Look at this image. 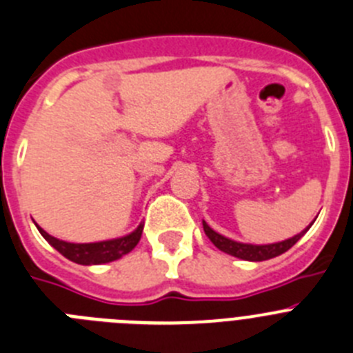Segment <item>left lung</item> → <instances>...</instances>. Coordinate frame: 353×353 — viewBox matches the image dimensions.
Instances as JSON below:
<instances>
[{
    "instance_id": "obj_1",
    "label": "left lung",
    "mask_w": 353,
    "mask_h": 353,
    "mask_svg": "<svg viewBox=\"0 0 353 353\" xmlns=\"http://www.w3.org/2000/svg\"><path fill=\"white\" fill-rule=\"evenodd\" d=\"M311 224L305 228V230H302L301 233L292 236V239H286L283 240V242H276V244H263V245L244 244V242H236V240L228 239V236L214 232V230L205 223V221H203V230H205V235L210 239L212 244H214L217 249H221L223 252H226V254H232V256L240 258V260H245V261H265V260H270V258L279 256V254L288 251L292 245L297 244L299 240H301V236H304V233L310 230Z\"/></svg>"
}]
</instances>
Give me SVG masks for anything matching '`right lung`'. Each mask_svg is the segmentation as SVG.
Returning a JSON list of instances; mask_svg holds the SVG:
<instances>
[{
  "label": "right lung",
  "mask_w": 353,
  "mask_h": 353,
  "mask_svg": "<svg viewBox=\"0 0 353 353\" xmlns=\"http://www.w3.org/2000/svg\"><path fill=\"white\" fill-rule=\"evenodd\" d=\"M143 226L145 224L141 223L132 233L120 236V239L102 240V242H92V244H72V242H65V240L49 235L48 232H43L42 228L37 224L40 235L48 240L56 251L61 252L67 260L79 265H101L120 260L121 256H125L127 252H130L138 245L139 239H141Z\"/></svg>",
  "instance_id": "add662e5"
}]
</instances>
